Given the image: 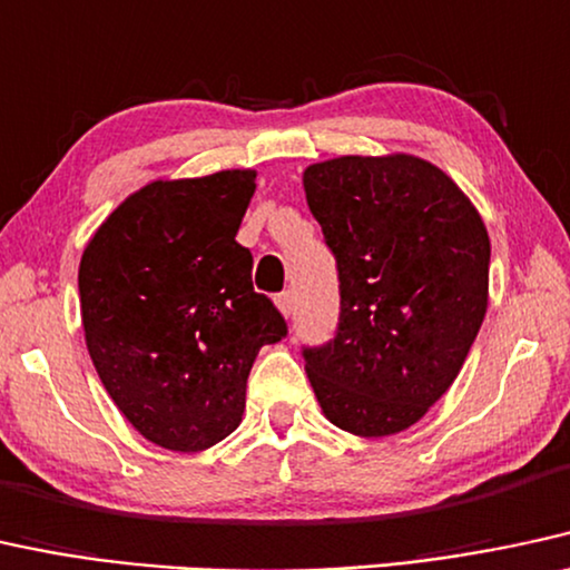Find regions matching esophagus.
<instances>
[{
  "instance_id": "esophagus-1",
  "label": "esophagus",
  "mask_w": 570,
  "mask_h": 570,
  "mask_svg": "<svg viewBox=\"0 0 570 570\" xmlns=\"http://www.w3.org/2000/svg\"><path fill=\"white\" fill-rule=\"evenodd\" d=\"M276 305H278L281 313H284L286 318H289V315L294 313V294L292 292H281L278 297H276Z\"/></svg>"
}]
</instances>
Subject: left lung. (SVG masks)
I'll list each match as a JSON object with an SVG mask.
<instances>
[{
    "label": "left lung",
    "mask_w": 570,
    "mask_h": 570,
    "mask_svg": "<svg viewBox=\"0 0 570 570\" xmlns=\"http://www.w3.org/2000/svg\"><path fill=\"white\" fill-rule=\"evenodd\" d=\"M302 184L342 297L334 338L302 347L307 379L334 426L397 434L452 386L484 321V220L413 155L336 157L309 165Z\"/></svg>",
    "instance_id": "8db88e82"
}]
</instances>
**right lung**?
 Listing matches in <instances>:
<instances>
[{
  "instance_id": "obj_1",
  "label": "right lung",
  "mask_w": 570,
  "mask_h": 570,
  "mask_svg": "<svg viewBox=\"0 0 570 570\" xmlns=\"http://www.w3.org/2000/svg\"><path fill=\"white\" fill-rule=\"evenodd\" d=\"M252 194L255 170L147 184L83 249L94 368L128 423L165 450L199 452L232 434L257 352L289 334L236 242Z\"/></svg>"
}]
</instances>
